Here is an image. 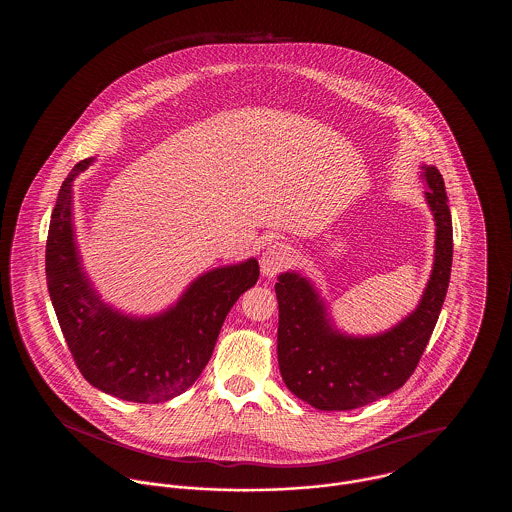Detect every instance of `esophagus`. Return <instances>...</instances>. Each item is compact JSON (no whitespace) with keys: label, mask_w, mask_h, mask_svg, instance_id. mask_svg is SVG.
Returning a JSON list of instances; mask_svg holds the SVG:
<instances>
[{"label":"esophagus","mask_w":512,"mask_h":512,"mask_svg":"<svg viewBox=\"0 0 512 512\" xmlns=\"http://www.w3.org/2000/svg\"><path fill=\"white\" fill-rule=\"evenodd\" d=\"M292 257L293 251L290 245L280 244V242L268 245L267 251L261 257V272H263V276H267V278L276 276L280 270H284V268L292 263Z\"/></svg>","instance_id":"obj_1"}]
</instances>
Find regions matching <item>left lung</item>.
<instances>
[{"instance_id": "1", "label": "left lung", "mask_w": 512, "mask_h": 512, "mask_svg": "<svg viewBox=\"0 0 512 512\" xmlns=\"http://www.w3.org/2000/svg\"><path fill=\"white\" fill-rule=\"evenodd\" d=\"M426 201L436 220V253L418 307L391 330L355 338L338 332L313 284L284 272L278 297V365L295 397L318 411H351L399 390L414 372L436 328L449 286L453 224L445 184L436 167L424 165Z\"/></svg>"}]
</instances>
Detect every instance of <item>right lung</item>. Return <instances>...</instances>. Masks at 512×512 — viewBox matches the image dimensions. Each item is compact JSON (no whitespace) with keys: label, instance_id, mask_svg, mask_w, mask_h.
Listing matches in <instances>:
<instances>
[{"label":"right lung","instance_id":"obj_1","mask_svg":"<svg viewBox=\"0 0 512 512\" xmlns=\"http://www.w3.org/2000/svg\"><path fill=\"white\" fill-rule=\"evenodd\" d=\"M65 178L46 244L49 297L82 376L98 390L132 403H163L188 390L209 363L222 322L259 280L257 259L195 278L176 305L155 317H126L101 301L74 244L73 180Z\"/></svg>","mask_w":512,"mask_h":512}]
</instances>
